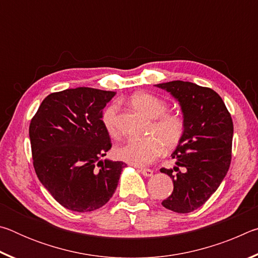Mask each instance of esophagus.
Returning <instances> with one entry per match:
<instances>
[{"label":"esophagus","instance_id":"obj_1","mask_svg":"<svg viewBox=\"0 0 258 258\" xmlns=\"http://www.w3.org/2000/svg\"><path fill=\"white\" fill-rule=\"evenodd\" d=\"M140 172H141L142 175L148 176V177L154 175V172H152L151 169H149V168H140Z\"/></svg>","mask_w":258,"mask_h":258}]
</instances>
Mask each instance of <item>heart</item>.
Masks as SVG:
<instances>
[{
    "label": "heart",
    "mask_w": 258,
    "mask_h": 258,
    "mask_svg": "<svg viewBox=\"0 0 258 258\" xmlns=\"http://www.w3.org/2000/svg\"><path fill=\"white\" fill-rule=\"evenodd\" d=\"M133 106L151 119H155L149 130L150 137L143 140H128L116 147L115 155L118 159L131 165H146L159 157L165 148L171 150L177 147L185 132V121L176 113H166L167 104L155 95L140 92L131 98ZM118 103L112 102L104 108L101 121L107 132L116 137Z\"/></svg>",
    "instance_id": "b5f03b06"
}]
</instances>
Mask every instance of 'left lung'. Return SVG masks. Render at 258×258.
<instances>
[{"mask_svg":"<svg viewBox=\"0 0 258 258\" xmlns=\"http://www.w3.org/2000/svg\"><path fill=\"white\" fill-rule=\"evenodd\" d=\"M180 104L185 132L172 154L173 168H161L174 189L161 205L185 214L202 207L217 190L229 171L233 123L223 100L215 91L191 82L173 81L155 85Z\"/></svg>","mask_w":258,"mask_h":258,"instance_id":"obj_1","label":"left lung"}]
</instances>
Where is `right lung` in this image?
<instances>
[{
    "mask_svg": "<svg viewBox=\"0 0 258 258\" xmlns=\"http://www.w3.org/2000/svg\"><path fill=\"white\" fill-rule=\"evenodd\" d=\"M115 94L91 87L51 93L30 121L35 172L69 211L92 212L106 205L126 167L123 161L100 159L111 148L101 116Z\"/></svg>",
    "mask_w": 258,
    "mask_h": 258,
    "instance_id": "obj_1",
    "label": "right lung"
}]
</instances>
